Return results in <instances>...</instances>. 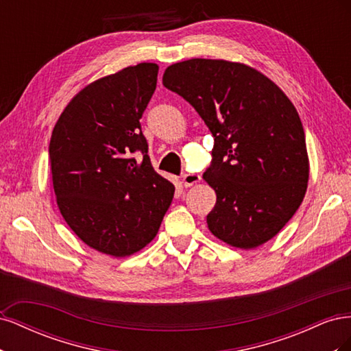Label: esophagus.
<instances>
[{
	"label": "esophagus",
	"instance_id": "obj_1",
	"mask_svg": "<svg viewBox=\"0 0 351 351\" xmlns=\"http://www.w3.org/2000/svg\"><path fill=\"white\" fill-rule=\"evenodd\" d=\"M199 182H200V176H197V174H184L183 176V184H184V187H190V186H193V184H196Z\"/></svg>",
	"mask_w": 351,
	"mask_h": 351
}]
</instances>
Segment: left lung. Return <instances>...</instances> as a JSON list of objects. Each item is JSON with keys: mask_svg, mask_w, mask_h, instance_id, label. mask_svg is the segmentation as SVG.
I'll use <instances>...</instances> for the list:
<instances>
[{"mask_svg": "<svg viewBox=\"0 0 351 351\" xmlns=\"http://www.w3.org/2000/svg\"><path fill=\"white\" fill-rule=\"evenodd\" d=\"M162 83L192 105L214 136L204 173L217 193L209 231L244 250L277 236L309 182L304 130L293 102L256 69L226 60L176 62Z\"/></svg>", "mask_w": 351, "mask_h": 351, "instance_id": "left-lung-1", "label": "left lung"}]
</instances>
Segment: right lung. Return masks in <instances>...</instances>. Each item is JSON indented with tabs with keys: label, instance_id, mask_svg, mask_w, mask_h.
<instances>
[{
	"label": "right lung",
	"instance_id": "right-lung-1",
	"mask_svg": "<svg viewBox=\"0 0 351 351\" xmlns=\"http://www.w3.org/2000/svg\"><path fill=\"white\" fill-rule=\"evenodd\" d=\"M158 69L141 62L89 83L67 104L51 136L62 218L89 247L114 258L130 256L155 239L174 196V184L151 164L139 123Z\"/></svg>",
	"mask_w": 351,
	"mask_h": 351
}]
</instances>
